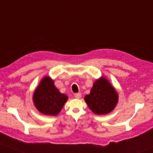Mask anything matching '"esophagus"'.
<instances>
[{
  "mask_svg": "<svg viewBox=\"0 0 153 153\" xmlns=\"http://www.w3.org/2000/svg\"><path fill=\"white\" fill-rule=\"evenodd\" d=\"M81 97V93H80L74 94V97L76 98V99H79Z\"/></svg>",
  "mask_w": 153,
  "mask_h": 153,
  "instance_id": "1",
  "label": "esophagus"
}]
</instances>
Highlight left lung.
Instances as JSON below:
<instances>
[{"instance_id":"8db88e82","label":"left lung","mask_w":153,"mask_h":153,"mask_svg":"<svg viewBox=\"0 0 153 153\" xmlns=\"http://www.w3.org/2000/svg\"><path fill=\"white\" fill-rule=\"evenodd\" d=\"M88 107L96 114L111 111L118 102V95L108 81L102 77L94 83L91 93L85 96Z\"/></svg>"}]
</instances>
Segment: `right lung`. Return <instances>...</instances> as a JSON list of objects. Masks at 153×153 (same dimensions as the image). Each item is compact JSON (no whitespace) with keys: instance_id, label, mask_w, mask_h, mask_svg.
I'll return each instance as SVG.
<instances>
[{"instance_id":"1","label":"right lung","mask_w":153,"mask_h":153,"mask_svg":"<svg viewBox=\"0 0 153 153\" xmlns=\"http://www.w3.org/2000/svg\"><path fill=\"white\" fill-rule=\"evenodd\" d=\"M68 97L60 93L49 77L45 76L35 90L33 101L36 108L46 115L55 116L63 107Z\"/></svg>"}]
</instances>
